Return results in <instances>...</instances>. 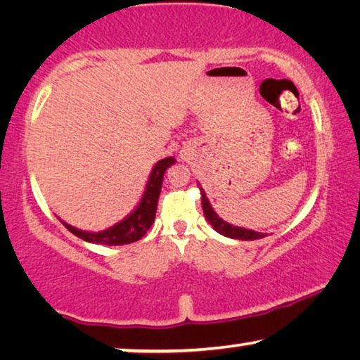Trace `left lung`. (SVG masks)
I'll use <instances>...</instances> for the list:
<instances>
[{
  "mask_svg": "<svg viewBox=\"0 0 360 360\" xmlns=\"http://www.w3.org/2000/svg\"><path fill=\"white\" fill-rule=\"evenodd\" d=\"M198 188H200V192H202L203 214L206 217V221L211 224V227L214 229L217 233L227 236V238H231V240H243V241H252V240L265 238L266 233H260V231L249 230V229H245V227H236V225H231L229 222H225L224 219L214 211V208L211 206L210 200H208V197H206V193L203 191V187L200 186V182H198Z\"/></svg>",
  "mask_w": 360,
  "mask_h": 360,
  "instance_id": "1",
  "label": "left lung"
}]
</instances>
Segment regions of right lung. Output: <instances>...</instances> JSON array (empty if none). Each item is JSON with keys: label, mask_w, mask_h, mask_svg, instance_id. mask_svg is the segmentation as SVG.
<instances>
[{"label": "right lung", "mask_w": 360, "mask_h": 360, "mask_svg": "<svg viewBox=\"0 0 360 360\" xmlns=\"http://www.w3.org/2000/svg\"><path fill=\"white\" fill-rule=\"evenodd\" d=\"M176 162L174 157H165L162 160H158L154 168L150 169V174L146 182L144 192L139 198L138 205L130 211V214H127L122 221L115 222L111 227L100 231H89L81 230L77 227H72L68 222H65L63 219L58 221L62 222L66 229H68L72 235H76L77 238H81L87 243H94V245H106V246H120V245H130L133 241L141 240L146 235V231L150 229V225L154 224L155 212H157V202L160 197L162 191V182L163 174L167 169Z\"/></svg>", "instance_id": "add662e5"}]
</instances>
